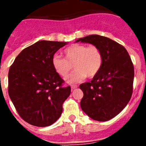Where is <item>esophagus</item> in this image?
I'll return each instance as SVG.
<instances>
[{
    "label": "esophagus",
    "mask_w": 146,
    "mask_h": 146,
    "mask_svg": "<svg viewBox=\"0 0 146 146\" xmlns=\"http://www.w3.org/2000/svg\"><path fill=\"white\" fill-rule=\"evenodd\" d=\"M77 87H78V86H76V85H72V86H71V88H72V90H74V89H76Z\"/></svg>",
    "instance_id": "obj_1"
}]
</instances>
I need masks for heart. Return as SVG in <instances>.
Returning <instances> with one entry per match:
<instances>
[{
	"label": "heart",
	"mask_w": 146,
	"mask_h": 146,
	"mask_svg": "<svg viewBox=\"0 0 146 146\" xmlns=\"http://www.w3.org/2000/svg\"><path fill=\"white\" fill-rule=\"evenodd\" d=\"M64 58L54 55L52 66L55 72L63 77H66L70 71H75L66 78L70 84L81 82L86 78H92L99 73L102 66L103 55L102 51L95 45L86 47L83 44H73L67 47L63 52Z\"/></svg>",
	"instance_id": "b5f03b06"
}]
</instances>
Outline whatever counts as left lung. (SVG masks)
<instances>
[{
    "label": "left lung",
    "instance_id": "1",
    "mask_svg": "<svg viewBox=\"0 0 146 146\" xmlns=\"http://www.w3.org/2000/svg\"><path fill=\"white\" fill-rule=\"evenodd\" d=\"M99 47L103 55L102 68L91 82L82 83V110L95 121H107L119 114L131 99L134 66L123 46L108 37L90 35L76 42Z\"/></svg>",
    "mask_w": 146,
    "mask_h": 146
}]
</instances>
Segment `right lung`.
Returning <instances> with one entry per match:
<instances>
[{
    "label": "right lung",
    "mask_w": 146,
    "mask_h": 146,
    "mask_svg": "<svg viewBox=\"0 0 146 146\" xmlns=\"http://www.w3.org/2000/svg\"><path fill=\"white\" fill-rule=\"evenodd\" d=\"M67 42L38 41L17 56L9 71V95L27 123L44 127L55 123L63 111L70 86L52 66L54 54Z\"/></svg>",
    "instance_id": "add662e5"
}]
</instances>
